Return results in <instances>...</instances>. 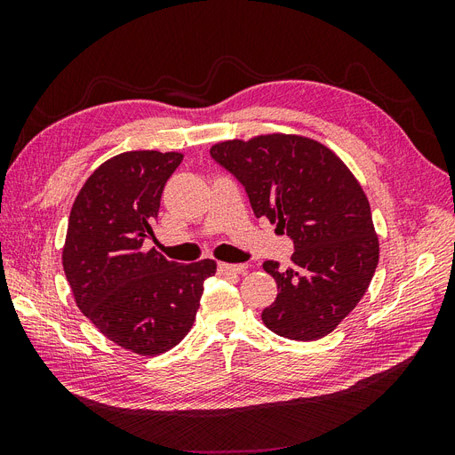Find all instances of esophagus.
Returning <instances> with one entry per match:
<instances>
[{"label":"esophagus","instance_id":"34e87169","mask_svg":"<svg viewBox=\"0 0 455 455\" xmlns=\"http://www.w3.org/2000/svg\"><path fill=\"white\" fill-rule=\"evenodd\" d=\"M246 269H249V264H224V261H220L218 264L220 275H237V273H244Z\"/></svg>","mask_w":455,"mask_h":455}]
</instances>
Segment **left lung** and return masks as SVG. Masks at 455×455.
<instances>
[{"instance_id":"obj_1","label":"left lung","mask_w":455,"mask_h":455,"mask_svg":"<svg viewBox=\"0 0 455 455\" xmlns=\"http://www.w3.org/2000/svg\"><path fill=\"white\" fill-rule=\"evenodd\" d=\"M211 156L237 176L254 214L294 241L291 267L264 261L279 294L261 321L288 339L324 338L359 304L379 259L359 180L332 149L301 134L216 142Z\"/></svg>"}]
</instances>
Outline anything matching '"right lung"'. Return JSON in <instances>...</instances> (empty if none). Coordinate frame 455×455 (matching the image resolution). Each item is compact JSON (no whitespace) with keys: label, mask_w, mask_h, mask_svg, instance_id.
<instances>
[{"label":"right lung","mask_w":455,"mask_h":455,"mask_svg":"<svg viewBox=\"0 0 455 455\" xmlns=\"http://www.w3.org/2000/svg\"><path fill=\"white\" fill-rule=\"evenodd\" d=\"M182 159L156 149L114 156L87 178L68 220L62 266L77 307L108 339L144 356L186 338L203 283L216 273L214 259L176 264L142 246Z\"/></svg>","instance_id":"add662e5"}]
</instances>
